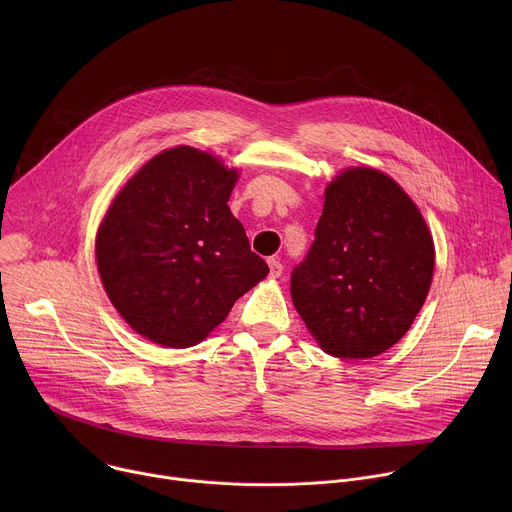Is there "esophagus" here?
<instances>
[{
	"instance_id": "obj_1",
	"label": "esophagus",
	"mask_w": 512,
	"mask_h": 512,
	"mask_svg": "<svg viewBox=\"0 0 512 512\" xmlns=\"http://www.w3.org/2000/svg\"><path fill=\"white\" fill-rule=\"evenodd\" d=\"M267 263H269V275H271V277H279V275L283 273V263H281L279 259L271 257Z\"/></svg>"
}]
</instances>
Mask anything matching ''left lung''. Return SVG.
Wrapping results in <instances>:
<instances>
[{
    "label": "left lung",
    "instance_id": "left-lung-1",
    "mask_svg": "<svg viewBox=\"0 0 512 512\" xmlns=\"http://www.w3.org/2000/svg\"><path fill=\"white\" fill-rule=\"evenodd\" d=\"M431 275L433 241L413 200L383 172L352 168L326 188L289 291L324 352L371 358L411 328Z\"/></svg>",
    "mask_w": 512,
    "mask_h": 512
}]
</instances>
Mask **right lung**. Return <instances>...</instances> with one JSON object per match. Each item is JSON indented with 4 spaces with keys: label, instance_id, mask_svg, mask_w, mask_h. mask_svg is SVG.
Wrapping results in <instances>:
<instances>
[{
    "label": "right lung",
    "instance_id": "right-lung-1",
    "mask_svg": "<svg viewBox=\"0 0 512 512\" xmlns=\"http://www.w3.org/2000/svg\"><path fill=\"white\" fill-rule=\"evenodd\" d=\"M235 182V170L180 145L115 196L97 233V265L109 300L141 336L194 346L269 273L227 206Z\"/></svg>",
    "mask_w": 512,
    "mask_h": 512
}]
</instances>
